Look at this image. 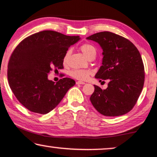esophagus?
Segmentation results:
<instances>
[{
	"label": "esophagus",
	"mask_w": 157,
	"mask_h": 157,
	"mask_svg": "<svg viewBox=\"0 0 157 157\" xmlns=\"http://www.w3.org/2000/svg\"><path fill=\"white\" fill-rule=\"evenodd\" d=\"M76 83H77V85H80H80H84V84H86L84 82H82V81H77Z\"/></svg>",
	"instance_id": "esophagus-1"
}]
</instances>
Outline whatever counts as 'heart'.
<instances>
[{
  "mask_svg": "<svg viewBox=\"0 0 157 157\" xmlns=\"http://www.w3.org/2000/svg\"><path fill=\"white\" fill-rule=\"evenodd\" d=\"M80 50L81 52L83 53V55L87 57L88 59L89 57H91V56H95L97 54V49L93 45L89 44H85L80 46ZM70 55V51L68 50L67 52L65 53L63 56V63L66 64L68 62V57ZM70 75L74 78L77 79V80H85L89 77L90 75V71L88 70H84V69H74L72 71H71L70 72Z\"/></svg>",
  "mask_w": 157,
  "mask_h": 157,
  "instance_id": "heart-1",
  "label": "heart"
}]
</instances>
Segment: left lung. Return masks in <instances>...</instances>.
<instances>
[{"label": "left lung", "mask_w": 157, "mask_h": 157, "mask_svg": "<svg viewBox=\"0 0 157 157\" xmlns=\"http://www.w3.org/2000/svg\"><path fill=\"white\" fill-rule=\"evenodd\" d=\"M86 38L98 43L103 51L102 66L95 78L109 80L105 90L94 85L91 103L104 116L125 114L136 103L144 86L145 69L140 52L129 40L110 32Z\"/></svg>", "instance_id": "8db88e82"}]
</instances>
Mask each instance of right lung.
<instances>
[{
  "instance_id": "right-lung-1",
  "label": "right lung",
  "mask_w": 157,
  "mask_h": 157,
  "mask_svg": "<svg viewBox=\"0 0 157 157\" xmlns=\"http://www.w3.org/2000/svg\"><path fill=\"white\" fill-rule=\"evenodd\" d=\"M80 39L46 30L29 36L16 46L9 60L7 77L12 92L25 108L46 114L75 86V81L68 77L55 83L48 80V74L52 68H63L65 53Z\"/></svg>"
}]
</instances>
